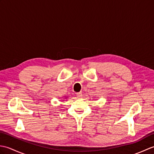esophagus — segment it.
<instances>
[{"instance_id": "34e87169", "label": "esophagus", "mask_w": 154, "mask_h": 154, "mask_svg": "<svg viewBox=\"0 0 154 154\" xmlns=\"http://www.w3.org/2000/svg\"><path fill=\"white\" fill-rule=\"evenodd\" d=\"M77 97L78 98H81V97H83V93H81V92L77 93Z\"/></svg>"}]
</instances>
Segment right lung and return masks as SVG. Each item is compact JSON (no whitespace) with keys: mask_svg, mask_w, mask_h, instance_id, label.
Returning <instances> with one entry per match:
<instances>
[{"mask_svg":"<svg viewBox=\"0 0 154 154\" xmlns=\"http://www.w3.org/2000/svg\"><path fill=\"white\" fill-rule=\"evenodd\" d=\"M66 98H67V97H65V99H66Z\"/></svg>","mask_w":154,"mask_h":154,"instance_id":"obj_1","label":"right lung"}]
</instances>
